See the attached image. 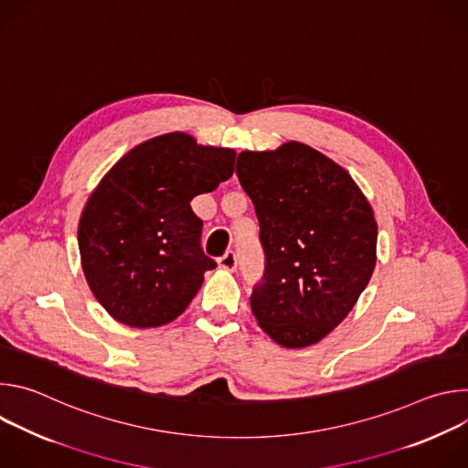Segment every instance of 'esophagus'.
<instances>
[{"mask_svg": "<svg viewBox=\"0 0 468 468\" xmlns=\"http://www.w3.org/2000/svg\"><path fill=\"white\" fill-rule=\"evenodd\" d=\"M218 266H220V269H224V271L233 272V271L237 269V255H235V251H226V253L218 259Z\"/></svg>", "mask_w": 468, "mask_h": 468, "instance_id": "obj_1", "label": "esophagus"}]
</instances>
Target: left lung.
Instances as JSON below:
<instances>
[{
    "label": "left lung",
    "mask_w": 468,
    "mask_h": 468,
    "mask_svg": "<svg viewBox=\"0 0 468 468\" xmlns=\"http://www.w3.org/2000/svg\"><path fill=\"white\" fill-rule=\"evenodd\" d=\"M237 176L251 197L266 255L250 298L261 329L283 348L320 343L354 309L376 266L378 224L352 176L291 141L244 150Z\"/></svg>",
    "instance_id": "8db88e82"
}]
</instances>
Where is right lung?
<instances>
[{
    "instance_id": "1",
    "label": "right lung",
    "mask_w": 468,
    "mask_h": 468,
    "mask_svg": "<svg viewBox=\"0 0 468 468\" xmlns=\"http://www.w3.org/2000/svg\"><path fill=\"white\" fill-rule=\"evenodd\" d=\"M237 152L166 133L131 148L83 207L78 244L101 307L129 327L176 320L217 262L199 248L204 222L190 202L233 176Z\"/></svg>"
}]
</instances>
